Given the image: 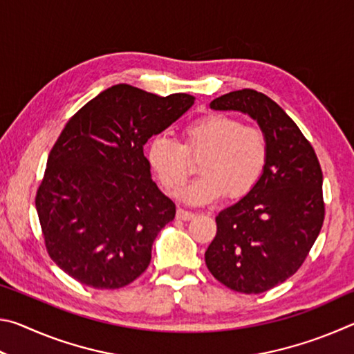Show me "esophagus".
<instances>
[{"instance_id": "obj_1", "label": "esophagus", "mask_w": 354, "mask_h": 354, "mask_svg": "<svg viewBox=\"0 0 354 354\" xmlns=\"http://www.w3.org/2000/svg\"><path fill=\"white\" fill-rule=\"evenodd\" d=\"M194 217H195V214L190 212V211H185V209H178V211H176V218L178 220L189 221V220H192Z\"/></svg>"}]
</instances>
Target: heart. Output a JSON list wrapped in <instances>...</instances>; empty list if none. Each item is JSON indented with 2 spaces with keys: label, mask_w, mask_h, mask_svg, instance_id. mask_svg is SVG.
<instances>
[{
  "label": "heart",
  "mask_w": 354,
  "mask_h": 354,
  "mask_svg": "<svg viewBox=\"0 0 354 354\" xmlns=\"http://www.w3.org/2000/svg\"><path fill=\"white\" fill-rule=\"evenodd\" d=\"M200 178L183 192L192 206H205L227 194L239 198L254 187L267 162L266 134L241 120L211 113L183 129V145L167 136H156L148 145V162L169 192H178L198 159Z\"/></svg>",
  "instance_id": "heart-1"
}]
</instances>
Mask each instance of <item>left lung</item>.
I'll list each match as a JSON object with an SVG mask.
<instances>
[{"instance_id": "8db88e82", "label": "left lung", "mask_w": 354, "mask_h": 354, "mask_svg": "<svg viewBox=\"0 0 354 354\" xmlns=\"http://www.w3.org/2000/svg\"><path fill=\"white\" fill-rule=\"evenodd\" d=\"M209 106L245 113L267 139L259 181L218 212L217 234L205 253L209 272L221 284L262 293L290 278L319 237L325 218L322 169L295 122L267 95L243 88Z\"/></svg>"}]
</instances>
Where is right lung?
Listing matches in <instances>:
<instances>
[{
  "mask_svg": "<svg viewBox=\"0 0 354 354\" xmlns=\"http://www.w3.org/2000/svg\"><path fill=\"white\" fill-rule=\"evenodd\" d=\"M195 103L117 84L82 106L48 156L35 196L48 254L93 289H120L147 270L176 209L153 181L143 145Z\"/></svg>",
  "mask_w": 354,
  "mask_h": 354,
  "instance_id": "1",
  "label": "right lung"
}]
</instances>
